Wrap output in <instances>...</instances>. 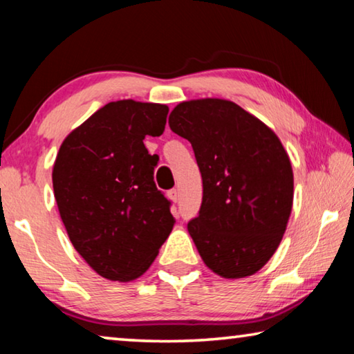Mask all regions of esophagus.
I'll return each mask as SVG.
<instances>
[{"instance_id": "34e87169", "label": "esophagus", "mask_w": 354, "mask_h": 354, "mask_svg": "<svg viewBox=\"0 0 354 354\" xmlns=\"http://www.w3.org/2000/svg\"><path fill=\"white\" fill-rule=\"evenodd\" d=\"M169 198H170L173 203H176V201L179 200V192H178V189L169 190Z\"/></svg>"}]
</instances>
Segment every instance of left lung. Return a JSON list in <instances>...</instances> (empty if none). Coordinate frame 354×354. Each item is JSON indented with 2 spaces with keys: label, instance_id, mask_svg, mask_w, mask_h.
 <instances>
[{
  "label": "left lung",
  "instance_id": "left-lung-1",
  "mask_svg": "<svg viewBox=\"0 0 354 354\" xmlns=\"http://www.w3.org/2000/svg\"><path fill=\"white\" fill-rule=\"evenodd\" d=\"M169 124L192 143L201 171V207L187 223L201 259L226 279L261 270L279 247L292 211L293 173L283 143L227 100L184 101Z\"/></svg>",
  "mask_w": 354,
  "mask_h": 354
}]
</instances>
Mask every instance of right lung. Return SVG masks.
I'll list each match as a JSON object with an SVG mask.
<instances>
[{
  "mask_svg": "<svg viewBox=\"0 0 354 354\" xmlns=\"http://www.w3.org/2000/svg\"><path fill=\"white\" fill-rule=\"evenodd\" d=\"M169 107L120 100L71 131L53 167L59 214L75 250L111 281H133L170 236L171 203L154 184L158 154L143 145L164 133Z\"/></svg>",
  "mask_w": 354,
  "mask_h": 354,
  "instance_id": "right-lung-1",
  "label": "right lung"
}]
</instances>
